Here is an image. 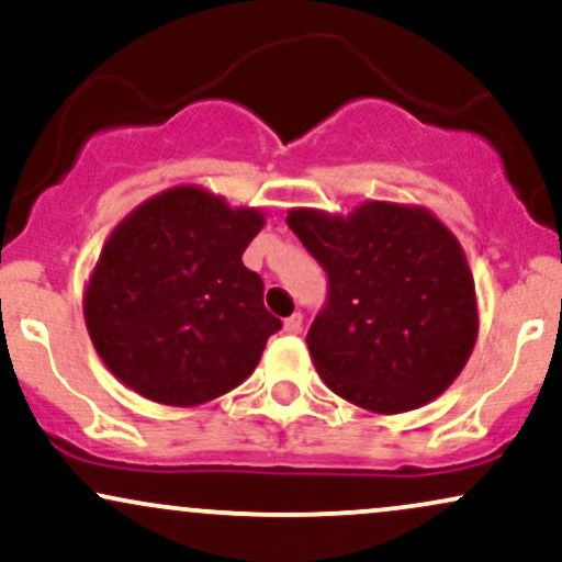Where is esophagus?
<instances>
[{
  "label": "esophagus",
  "mask_w": 562,
  "mask_h": 562,
  "mask_svg": "<svg viewBox=\"0 0 562 562\" xmlns=\"http://www.w3.org/2000/svg\"><path fill=\"white\" fill-rule=\"evenodd\" d=\"M283 331H286V334H300L302 331V313L289 315V318L283 321Z\"/></svg>",
  "instance_id": "esophagus-1"
}]
</instances>
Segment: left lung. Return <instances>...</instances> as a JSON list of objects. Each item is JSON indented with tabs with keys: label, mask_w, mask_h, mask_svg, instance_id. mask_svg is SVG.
Instances as JSON below:
<instances>
[{
	"label": "left lung",
	"mask_w": 562,
	"mask_h": 562,
	"mask_svg": "<svg viewBox=\"0 0 562 562\" xmlns=\"http://www.w3.org/2000/svg\"><path fill=\"white\" fill-rule=\"evenodd\" d=\"M286 223L328 273V305L307 331L323 384L381 415L437 400L479 336L458 236L431 210L379 200L349 215L294 207Z\"/></svg>",
	"instance_id": "left-lung-1"
}]
</instances>
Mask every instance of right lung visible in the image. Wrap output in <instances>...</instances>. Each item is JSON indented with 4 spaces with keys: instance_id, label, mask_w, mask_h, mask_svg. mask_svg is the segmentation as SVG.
Returning a JSON list of instances; mask_svg holds the SVG:
<instances>
[{
    "instance_id": "add662e5",
    "label": "right lung",
    "mask_w": 562,
    "mask_h": 562,
    "mask_svg": "<svg viewBox=\"0 0 562 562\" xmlns=\"http://www.w3.org/2000/svg\"><path fill=\"white\" fill-rule=\"evenodd\" d=\"M266 226L196 187L165 189L112 228L83 289L91 345L136 394L194 407L239 386L281 328L241 262Z\"/></svg>"
}]
</instances>
